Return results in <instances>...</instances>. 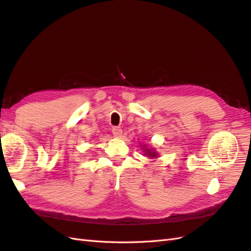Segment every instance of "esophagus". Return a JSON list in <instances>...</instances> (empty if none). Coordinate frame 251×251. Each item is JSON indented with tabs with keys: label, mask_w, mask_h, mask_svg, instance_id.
I'll return each mask as SVG.
<instances>
[{
	"label": "esophagus",
	"mask_w": 251,
	"mask_h": 251,
	"mask_svg": "<svg viewBox=\"0 0 251 251\" xmlns=\"http://www.w3.org/2000/svg\"><path fill=\"white\" fill-rule=\"evenodd\" d=\"M112 133L115 138H121L122 137V129L120 127H114L112 129Z\"/></svg>",
	"instance_id": "obj_1"
}]
</instances>
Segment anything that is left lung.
<instances>
[{
	"mask_svg": "<svg viewBox=\"0 0 251 251\" xmlns=\"http://www.w3.org/2000/svg\"><path fill=\"white\" fill-rule=\"evenodd\" d=\"M145 147H147V145H145ZM143 152H144L145 156H149V157H151V158H156V157L158 156V154H157L153 149H148V148L143 147Z\"/></svg>",
	"mask_w": 251,
	"mask_h": 251,
	"instance_id": "1",
	"label": "left lung"
}]
</instances>
